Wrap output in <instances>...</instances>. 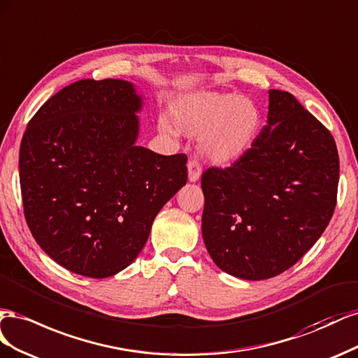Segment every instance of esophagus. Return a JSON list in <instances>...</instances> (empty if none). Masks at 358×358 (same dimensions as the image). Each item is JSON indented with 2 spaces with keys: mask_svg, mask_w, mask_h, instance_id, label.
Returning a JSON list of instances; mask_svg holds the SVG:
<instances>
[{
  "mask_svg": "<svg viewBox=\"0 0 358 358\" xmlns=\"http://www.w3.org/2000/svg\"><path fill=\"white\" fill-rule=\"evenodd\" d=\"M187 173H189V180L192 182H195L199 180L201 173H202V168H201V163L196 159H192L187 163Z\"/></svg>",
  "mask_w": 358,
  "mask_h": 358,
  "instance_id": "esophagus-1",
  "label": "esophagus"
}]
</instances>
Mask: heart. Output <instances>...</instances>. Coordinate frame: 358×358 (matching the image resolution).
Segmentation results:
<instances>
[{
    "instance_id": "obj_1",
    "label": "heart",
    "mask_w": 358,
    "mask_h": 358,
    "mask_svg": "<svg viewBox=\"0 0 358 358\" xmlns=\"http://www.w3.org/2000/svg\"><path fill=\"white\" fill-rule=\"evenodd\" d=\"M169 117L182 134L199 135V150L216 165H228L246 156L262 127V112L253 100L236 93L199 91L178 97ZM173 134L168 120L159 124Z\"/></svg>"
}]
</instances>
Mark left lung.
I'll list each match as a JSON object with an SVG mask.
<instances>
[{
	"instance_id": "obj_1",
	"label": "left lung",
	"mask_w": 358,
	"mask_h": 358,
	"mask_svg": "<svg viewBox=\"0 0 358 358\" xmlns=\"http://www.w3.org/2000/svg\"><path fill=\"white\" fill-rule=\"evenodd\" d=\"M268 115L246 156L202 173V237L224 273L270 279L291 268L329 224L339 155L325 129L291 93L268 91Z\"/></svg>"
}]
</instances>
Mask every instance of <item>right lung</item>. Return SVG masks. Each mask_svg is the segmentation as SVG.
<instances>
[{"instance_id":"1","label":"right lung","mask_w":358,"mask_h":358,"mask_svg":"<svg viewBox=\"0 0 358 358\" xmlns=\"http://www.w3.org/2000/svg\"><path fill=\"white\" fill-rule=\"evenodd\" d=\"M142 97L121 79H83L29 120L19 150L24 214L61 267L114 275L136 259L160 208L186 185V155L136 145Z\"/></svg>"}]
</instances>
